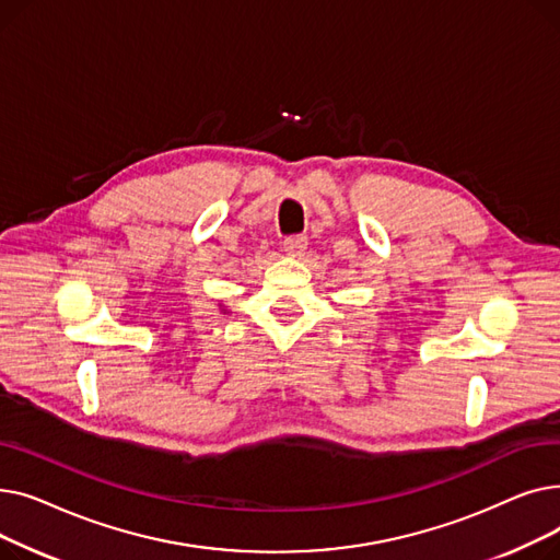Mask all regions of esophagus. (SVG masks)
<instances>
[{
    "mask_svg": "<svg viewBox=\"0 0 560 560\" xmlns=\"http://www.w3.org/2000/svg\"><path fill=\"white\" fill-rule=\"evenodd\" d=\"M306 247H308V238H306V235H290V238L283 241V249H285V254L292 256V258H302L304 252H306Z\"/></svg>",
    "mask_w": 560,
    "mask_h": 560,
    "instance_id": "1",
    "label": "esophagus"
}]
</instances>
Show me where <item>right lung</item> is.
I'll return each mask as SVG.
<instances>
[{
	"label": "right lung",
	"instance_id": "1",
	"mask_svg": "<svg viewBox=\"0 0 560 560\" xmlns=\"http://www.w3.org/2000/svg\"><path fill=\"white\" fill-rule=\"evenodd\" d=\"M222 306V313H229V306H224V304H220Z\"/></svg>",
	"mask_w": 560,
	"mask_h": 560
}]
</instances>
